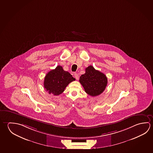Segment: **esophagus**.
<instances>
[{"instance_id": "esophagus-1", "label": "esophagus", "mask_w": 153, "mask_h": 153, "mask_svg": "<svg viewBox=\"0 0 153 153\" xmlns=\"http://www.w3.org/2000/svg\"><path fill=\"white\" fill-rule=\"evenodd\" d=\"M74 76H75V77L76 79H78L79 77H78V75L77 74H76V73L74 74Z\"/></svg>"}]
</instances>
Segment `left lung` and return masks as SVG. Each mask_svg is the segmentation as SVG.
Segmentation results:
<instances>
[{
    "label": "left lung",
    "mask_w": 153,
    "mask_h": 153,
    "mask_svg": "<svg viewBox=\"0 0 153 153\" xmlns=\"http://www.w3.org/2000/svg\"><path fill=\"white\" fill-rule=\"evenodd\" d=\"M79 82L86 94L94 97L104 91L107 84V78L103 73L97 70L92 65L85 69V73L80 76Z\"/></svg>",
    "instance_id": "left-lung-1"
}]
</instances>
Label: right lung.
<instances>
[{
	"label": "right lung",
	"instance_id": "obj_1",
	"mask_svg": "<svg viewBox=\"0 0 153 153\" xmlns=\"http://www.w3.org/2000/svg\"><path fill=\"white\" fill-rule=\"evenodd\" d=\"M75 80V78L68 71L63 69L60 65L50 71L44 79V88L49 94L59 96L65 91L68 85Z\"/></svg>",
	"mask_w": 153,
	"mask_h": 153
}]
</instances>
